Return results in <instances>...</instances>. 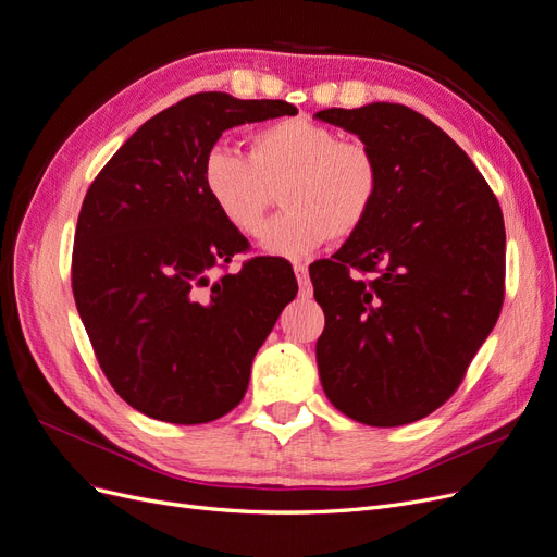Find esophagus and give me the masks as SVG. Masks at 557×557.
Here are the masks:
<instances>
[{
  "label": "esophagus",
  "mask_w": 557,
  "mask_h": 557,
  "mask_svg": "<svg viewBox=\"0 0 557 557\" xmlns=\"http://www.w3.org/2000/svg\"><path fill=\"white\" fill-rule=\"evenodd\" d=\"M295 276H297V283H299L301 297H309L311 295V281H309L307 264H295Z\"/></svg>",
  "instance_id": "esophagus-1"
}]
</instances>
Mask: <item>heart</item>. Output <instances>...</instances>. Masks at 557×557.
<instances>
[{
    "label": "heart",
    "instance_id": "obj_1",
    "mask_svg": "<svg viewBox=\"0 0 557 557\" xmlns=\"http://www.w3.org/2000/svg\"><path fill=\"white\" fill-rule=\"evenodd\" d=\"M201 183L213 209L244 237H256L274 193L283 190L288 211L262 230L258 246L272 258L301 260L369 221L381 195V166L362 141H346L307 117H285L252 134L248 156L211 146Z\"/></svg>",
    "mask_w": 557,
    "mask_h": 557
}]
</instances>
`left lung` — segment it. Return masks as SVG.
Here are the masks:
<instances>
[{
    "instance_id": "obj_1",
    "label": "left lung",
    "mask_w": 557,
    "mask_h": 557,
    "mask_svg": "<svg viewBox=\"0 0 557 557\" xmlns=\"http://www.w3.org/2000/svg\"><path fill=\"white\" fill-rule=\"evenodd\" d=\"M315 117L356 134L381 166L369 221L330 260L309 267L325 311L320 383L358 423L407 425L455 393L497 323L502 209L465 150L409 107L374 102ZM350 265L375 278L350 277Z\"/></svg>"
}]
</instances>
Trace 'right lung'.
I'll return each instance as SVG.
<instances>
[{"label": "right lung", "mask_w": 557, "mask_h": 557, "mask_svg": "<svg viewBox=\"0 0 557 557\" xmlns=\"http://www.w3.org/2000/svg\"><path fill=\"white\" fill-rule=\"evenodd\" d=\"M295 113L283 99L185 97L134 132L83 199L76 309L113 391L148 418L199 425L237 407L252 358L297 295L281 258L213 278L248 242L201 183L225 129Z\"/></svg>", "instance_id": "right-lung-1"}]
</instances>
